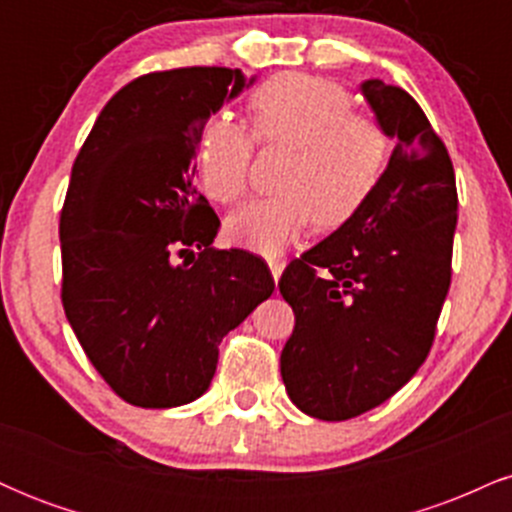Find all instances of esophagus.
<instances>
[{"label": "esophagus", "instance_id": "34e87169", "mask_svg": "<svg viewBox=\"0 0 512 512\" xmlns=\"http://www.w3.org/2000/svg\"><path fill=\"white\" fill-rule=\"evenodd\" d=\"M284 267H286V262H281V260H269V272H272L274 281L281 279V272H284Z\"/></svg>", "mask_w": 512, "mask_h": 512}]
</instances>
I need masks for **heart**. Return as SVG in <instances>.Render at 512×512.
Returning a JSON list of instances; mask_svg holds the SVG:
<instances>
[{
	"mask_svg": "<svg viewBox=\"0 0 512 512\" xmlns=\"http://www.w3.org/2000/svg\"><path fill=\"white\" fill-rule=\"evenodd\" d=\"M334 81L310 74H279L252 93L255 134L267 144H291L284 195L257 197L233 211L226 236L238 248L276 257L310 223L342 226L361 211L387 163V134ZM252 137L228 115L211 117L199 134L197 168L204 192L231 204L245 192Z\"/></svg>",
	"mask_w": 512,
	"mask_h": 512,
	"instance_id": "heart-1",
	"label": "heart"
}]
</instances>
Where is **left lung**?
I'll return each instance as SVG.
<instances>
[{
	"label": "left lung",
	"instance_id": "8db88e82",
	"mask_svg": "<svg viewBox=\"0 0 512 512\" xmlns=\"http://www.w3.org/2000/svg\"><path fill=\"white\" fill-rule=\"evenodd\" d=\"M358 91L395 151L361 211L279 281L296 313L281 378L291 402L322 421L354 419L409 383L450 289L457 190L448 151L404 88L366 79Z\"/></svg>",
	"mask_w": 512,
	"mask_h": 512
}]
</instances>
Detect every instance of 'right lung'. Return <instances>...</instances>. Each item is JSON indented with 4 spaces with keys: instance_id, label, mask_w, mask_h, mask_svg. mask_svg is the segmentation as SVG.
I'll use <instances>...</instances> for the list:
<instances>
[{
    "instance_id": "obj_1",
    "label": "right lung",
    "mask_w": 512,
    "mask_h": 512,
    "mask_svg": "<svg viewBox=\"0 0 512 512\" xmlns=\"http://www.w3.org/2000/svg\"><path fill=\"white\" fill-rule=\"evenodd\" d=\"M255 79L228 67L139 76L74 161L60 219L64 313L134 407L202 397L221 339L274 291L260 257L211 245L221 223L195 187L202 127Z\"/></svg>"
}]
</instances>
